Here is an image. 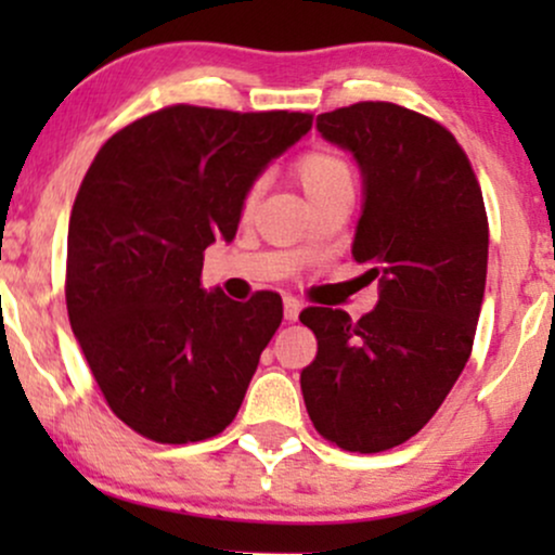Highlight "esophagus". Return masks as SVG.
Listing matches in <instances>:
<instances>
[{"instance_id":"34e87169","label":"esophagus","mask_w":555,"mask_h":555,"mask_svg":"<svg viewBox=\"0 0 555 555\" xmlns=\"http://www.w3.org/2000/svg\"><path fill=\"white\" fill-rule=\"evenodd\" d=\"M299 310H302V305H299L295 297H284V318H286V321H289V323L297 321Z\"/></svg>"}]
</instances>
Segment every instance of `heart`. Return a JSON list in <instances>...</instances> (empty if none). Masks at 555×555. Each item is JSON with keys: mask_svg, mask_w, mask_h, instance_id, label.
Masks as SVG:
<instances>
[{"mask_svg": "<svg viewBox=\"0 0 555 555\" xmlns=\"http://www.w3.org/2000/svg\"><path fill=\"white\" fill-rule=\"evenodd\" d=\"M292 171H295L299 188L305 190V195L313 203L326 201V197L336 193H354V182H358V171H354V164L349 162L341 151L334 149H310L305 154H299L292 164ZM260 195V182H253L247 188L245 211H250L256 206Z\"/></svg>", "mask_w": 555, "mask_h": 555, "instance_id": "obj_1", "label": "heart"}]
</instances>
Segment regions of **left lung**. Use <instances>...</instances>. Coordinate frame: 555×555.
Wrapping results in <instances>:
<instances>
[{"mask_svg": "<svg viewBox=\"0 0 555 555\" xmlns=\"http://www.w3.org/2000/svg\"><path fill=\"white\" fill-rule=\"evenodd\" d=\"M365 177L352 258L378 279L373 313L305 308L315 360L299 373L315 430L378 454L428 425L469 360L488 273V214L473 164L436 119L360 101L315 119Z\"/></svg>", "mask_w": 555, "mask_h": 555, "instance_id": "8db88e82", "label": "left lung"}]
</instances>
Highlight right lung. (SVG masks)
Instances as JSON below:
<instances>
[{"mask_svg": "<svg viewBox=\"0 0 555 555\" xmlns=\"http://www.w3.org/2000/svg\"><path fill=\"white\" fill-rule=\"evenodd\" d=\"M310 127L302 112L175 104L114 132L88 167L69 214L67 315L138 436L206 441L237 415L282 297L208 295L203 253L234 237L247 188Z\"/></svg>", "mask_w": 555, "mask_h": 555, "instance_id": "right-lung-1", "label": "right lung"}]
</instances>
